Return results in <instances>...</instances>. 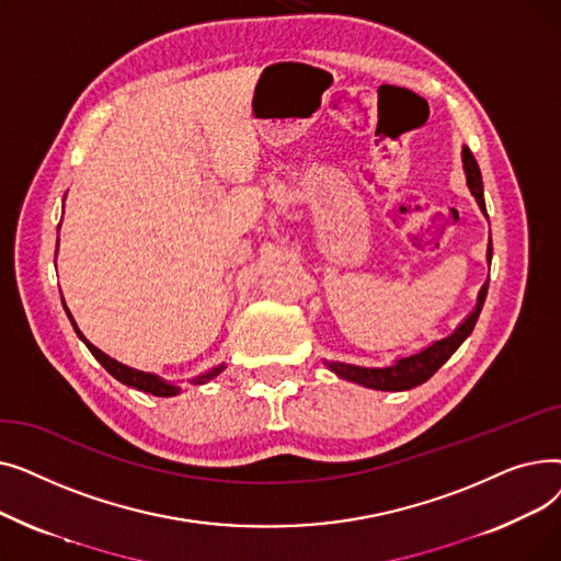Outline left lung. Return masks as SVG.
Wrapping results in <instances>:
<instances>
[{
	"instance_id": "1",
	"label": "left lung",
	"mask_w": 561,
	"mask_h": 561,
	"mask_svg": "<svg viewBox=\"0 0 561 561\" xmlns=\"http://www.w3.org/2000/svg\"><path fill=\"white\" fill-rule=\"evenodd\" d=\"M461 163H463V172H466V186H468L470 195L476 197L480 211L486 216L482 174H480L476 157L470 154L466 145L461 147ZM491 250L493 248H491V239H489V245H486L489 265H491ZM486 288H489V282H484L480 293H478L476 309L459 322L450 336L430 343L427 347L414 352V355L398 357L389 366H357V364H345V362H325V366L332 373H336L341 379L355 381V385L366 387V389H375V391H409V389H414V387L423 385V381H427L440 366H444L455 355V350L470 336V332H473L476 322L480 318V311L484 307V300H486Z\"/></svg>"
}]
</instances>
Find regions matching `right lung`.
<instances>
[{
    "mask_svg": "<svg viewBox=\"0 0 561 561\" xmlns=\"http://www.w3.org/2000/svg\"><path fill=\"white\" fill-rule=\"evenodd\" d=\"M58 227H61V225H58ZM64 307H66V300H64ZM66 313H68V318H70V322H72V328H75L77 336L85 343V347L93 352V357H95L117 381H123V385H127V387H131V389H138V391H145V393L159 396V398H172V396H176V393H182V387L174 385V381H168V379H163V377H159V375H154V373H145V370L131 368V366H127V364H123V362H117V359L108 357L106 352H102L100 347H95L91 341H88V339L81 334V330L77 328V322H75V318H72V313H70L68 307H66ZM222 370H225V364H220V366H216V368H211V370H206V373L193 377L191 385H204V381H209V379L218 377Z\"/></svg>",
    "mask_w": 561,
    "mask_h": 561,
    "instance_id": "right-lung-1",
    "label": "right lung"
}]
</instances>
